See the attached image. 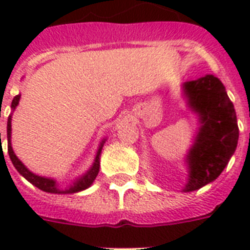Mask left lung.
Returning a JSON list of instances; mask_svg holds the SVG:
<instances>
[{"instance_id":"8db88e82","label":"left lung","mask_w":250,"mask_h":250,"mask_svg":"<svg viewBox=\"0 0 250 250\" xmlns=\"http://www.w3.org/2000/svg\"><path fill=\"white\" fill-rule=\"evenodd\" d=\"M188 105L200 117L201 127L187 156L189 179L184 190L200 189L221 175L239 140L236 113L222 82L213 75L183 85Z\"/></svg>"}]
</instances>
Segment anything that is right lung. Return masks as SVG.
I'll list each match as a JSON object with an SVG mask.
<instances>
[{"label":"right lung","mask_w":250,"mask_h":250,"mask_svg":"<svg viewBox=\"0 0 250 250\" xmlns=\"http://www.w3.org/2000/svg\"><path fill=\"white\" fill-rule=\"evenodd\" d=\"M19 100H21V94H18L15 96L11 102V109H15L19 104ZM1 135V133H0ZM1 139V137H0ZM11 115H9V119H7V152H9V156H10V160L13 162L14 167L17 168L18 172L21 175V176H24L27 180H28L31 184H33L35 187H37L39 189L44 190V192H49V193H76V192H80V190H84L86 189L88 187H90V184L94 182V179L97 176L98 171H100V156H101V150H102V146H104V143L105 140L102 141L101 145H100V148H98V152L96 154V160H94L93 165L90 167L89 170L86 171L85 174L82 176L80 179H78L74 184H72L68 189H64V190H61L57 188V184H56V180H53V179H49V178H44V176H39V175L33 174L31 171L24 166V165L21 164L19 158L15 156V153H14L13 148H11ZM1 141V140H0Z\"/></svg>","instance_id":"add662e5"}]
</instances>
